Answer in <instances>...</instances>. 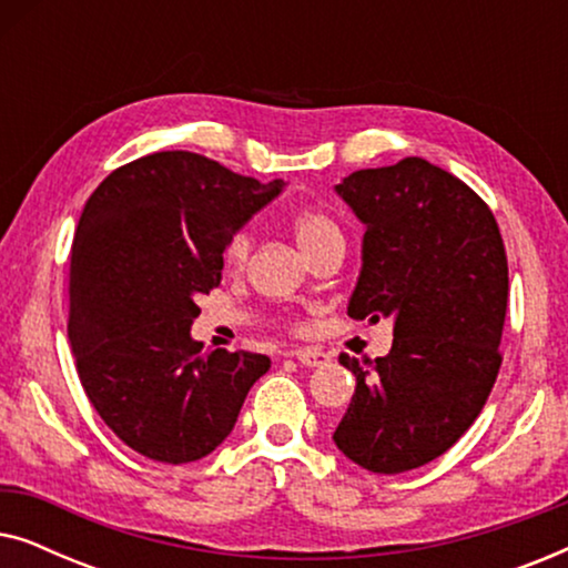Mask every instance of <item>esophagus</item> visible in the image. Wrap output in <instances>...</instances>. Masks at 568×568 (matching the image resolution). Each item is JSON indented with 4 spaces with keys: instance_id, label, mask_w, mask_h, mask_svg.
Returning <instances> with one entry per match:
<instances>
[{
    "instance_id": "esophagus-1",
    "label": "esophagus",
    "mask_w": 568,
    "mask_h": 568,
    "mask_svg": "<svg viewBox=\"0 0 568 568\" xmlns=\"http://www.w3.org/2000/svg\"><path fill=\"white\" fill-rule=\"evenodd\" d=\"M302 367H323V364L331 362V356L321 352V348H300V352L292 354Z\"/></svg>"
}]
</instances>
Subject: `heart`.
<instances>
[{
  "label": "heart",
  "instance_id": "1",
  "mask_svg": "<svg viewBox=\"0 0 568 568\" xmlns=\"http://www.w3.org/2000/svg\"><path fill=\"white\" fill-rule=\"evenodd\" d=\"M290 230L294 235V243L300 245V251L305 255L315 253L317 247L323 245L344 243V230H341V224L333 220L328 212H323V209H315V206H305V209H297V212H292ZM251 245L253 240L245 230H237L235 235L227 240L222 261L230 274L243 271V266L247 263V255H251Z\"/></svg>",
  "mask_w": 568,
  "mask_h": 568
}]
</instances>
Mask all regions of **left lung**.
I'll list each match as a JSON object with an SVG mask.
<instances>
[{
  "instance_id": "obj_1",
  "label": "left lung",
  "mask_w": 568,
  "mask_h": 568,
  "mask_svg": "<svg viewBox=\"0 0 568 568\" xmlns=\"http://www.w3.org/2000/svg\"><path fill=\"white\" fill-rule=\"evenodd\" d=\"M364 222L348 315L393 317L375 362L341 354L356 390L336 445L372 473H406L447 453L484 410L501 367L507 251L470 185L422 158L356 170L336 185Z\"/></svg>"
}]
</instances>
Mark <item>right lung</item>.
<instances>
[{"mask_svg":"<svg viewBox=\"0 0 568 568\" xmlns=\"http://www.w3.org/2000/svg\"><path fill=\"white\" fill-rule=\"evenodd\" d=\"M196 152H154L92 191L69 253L77 375L123 445L193 463L232 432L266 354L201 352L199 294L222 282L227 240L282 191Z\"/></svg>","mask_w":568,"mask_h":568,"instance_id":"add662e5","label":"right lung"}]
</instances>
